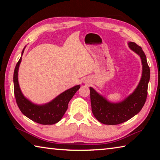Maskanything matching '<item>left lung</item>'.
Returning <instances> with one entry per match:
<instances>
[{"label":"left lung","instance_id":"obj_1","mask_svg":"<svg viewBox=\"0 0 160 160\" xmlns=\"http://www.w3.org/2000/svg\"><path fill=\"white\" fill-rule=\"evenodd\" d=\"M131 50L138 54L142 64V78L137 88L131 95L119 103H111L90 88L92 113L97 120L106 125H117L133 117L144 106L148 95V87L150 71L146 56L140 46L128 43Z\"/></svg>","mask_w":160,"mask_h":160}]
</instances>
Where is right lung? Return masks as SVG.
Wrapping results in <instances>:
<instances>
[{
  "mask_svg": "<svg viewBox=\"0 0 160 160\" xmlns=\"http://www.w3.org/2000/svg\"><path fill=\"white\" fill-rule=\"evenodd\" d=\"M24 50L25 48L22 50V56ZM21 60L22 56L16 64L13 75L14 94L19 109L27 117L42 125H52L58 122L66 113L70 100L79 90L80 86L76 85L63 92L48 104L44 105L34 104L23 96L19 86L18 73Z\"/></svg>",
  "mask_w": 160,
  "mask_h": 160,
  "instance_id": "right-lung-1",
  "label": "right lung"
}]
</instances>
